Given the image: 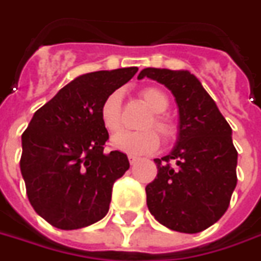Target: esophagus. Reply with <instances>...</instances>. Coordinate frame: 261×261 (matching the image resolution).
I'll return each instance as SVG.
<instances>
[{
    "label": "esophagus",
    "instance_id": "34e87169",
    "mask_svg": "<svg viewBox=\"0 0 261 261\" xmlns=\"http://www.w3.org/2000/svg\"><path fill=\"white\" fill-rule=\"evenodd\" d=\"M128 160H129V164H130V165H135V164H136V162L139 161V156L128 155Z\"/></svg>",
    "mask_w": 261,
    "mask_h": 261
}]
</instances>
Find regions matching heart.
Listing matches in <instances>:
<instances>
[{
  "instance_id": "1",
  "label": "heart",
  "mask_w": 261,
  "mask_h": 261,
  "mask_svg": "<svg viewBox=\"0 0 261 261\" xmlns=\"http://www.w3.org/2000/svg\"><path fill=\"white\" fill-rule=\"evenodd\" d=\"M142 97L152 113H155L144 128L154 126L164 140L173 138L176 132L175 125L162 115L169 107L168 95L160 88L148 86L142 91ZM100 119L109 132L115 133L121 129V93L118 91L113 92L105 99L100 107ZM111 146L126 154H146L156 150L160 146V138L151 129L143 132H121L111 139Z\"/></svg>"
}]
</instances>
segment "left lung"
<instances>
[{
  "label": "left lung",
  "instance_id": "1",
  "mask_svg": "<svg viewBox=\"0 0 261 261\" xmlns=\"http://www.w3.org/2000/svg\"><path fill=\"white\" fill-rule=\"evenodd\" d=\"M144 77L165 85L179 109L176 144L154 160L158 173L147 184V206L170 230L201 232L226 213L237 186L232 130L189 70L147 67L138 78Z\"/></svg>",
  "mask_w": 261,
  "mask_h": 261
}]
</instances>
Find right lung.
<instances>
[{
  "label": "right lung",
  "mask_w": 261,
  "mask_h": 261,
  "mask_svg": "<svg viewBox=\"0 0 261 261\" xmlns=\"http://www.w3.org/2000/svg\"><path fill=\"white\" fill-rule=\"evenodd\" d=\"M138 67L82 74L37 110L21 135L20 170L31 206L60 230L101 220L115 180L129 169L121 151L105 152L103 101Z\"/></svg>",
  "instance_id": "1"
}]
</instances>
